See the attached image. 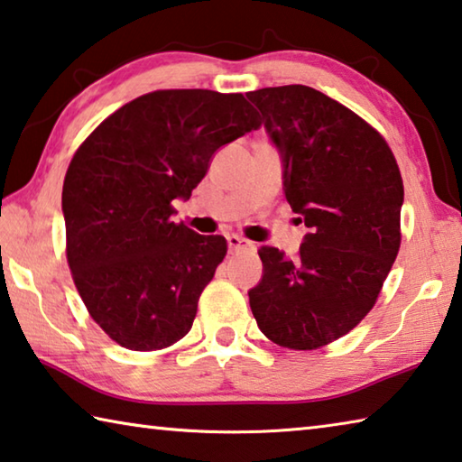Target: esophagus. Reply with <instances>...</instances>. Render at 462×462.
<instances>
[{"label":"esophagus","instance_id":"obj_1","mask_svg":"<svg viewBox=\"0 0 462 462\" xmlns=\"http://www.w3.org/2000/svg\"><path fill=\"white\" fill-rule=\"evenodd\" d=\"M228 250L230 253H238V250H246V248H253V242L242 238V236H236V234H230L228 238Z\"/></svg>","mask_w":462,"mask_h":462}]
</instances>
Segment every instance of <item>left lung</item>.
I'll list each match as a JSON object with an SVG mask.
<instances>
[{"mask_svg": "<svg viewBox=\"0 0 462 462\" xmlns=\"http://www.w3.org/2000/svg\"><path fill=\"white\" fill-rule=\"evenodd\" d=\"M283 154L285 198L310 228L293 259L261 246L248 301L279 346L316 350L373 310L402 245L403 181L387 140L308 85L248 91Z\"/></svg>", "mask_w": 462, "mask_h": 462, "instance_id": "obj_1", "label": "left lung"}]
</instances>
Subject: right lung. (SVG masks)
Segmentation results:
<instances>
[{
  "instance_id": "add662e5",
  "label": "right lung",
  "mask_w": 462,
  "mask_h": 462,
  "mask_svg": "<svg viewBox=\"0 0 462 462\" xmlns=\"http://www.w3.org/2000/svg\"><path fill=\"white\" fill-rule=\"evenodd\" d=\"M261 120L242 93L159 89L83 140L62 183L67 263L89 316L130 350L173 346L224 261V236L175 224L217 148Z\"/></svg>"
}]
</instances>
